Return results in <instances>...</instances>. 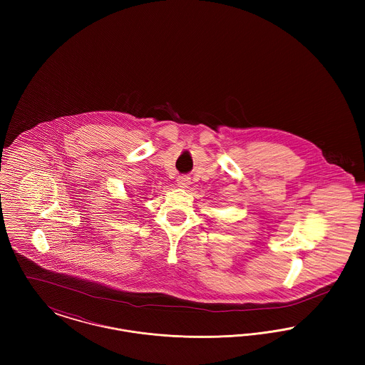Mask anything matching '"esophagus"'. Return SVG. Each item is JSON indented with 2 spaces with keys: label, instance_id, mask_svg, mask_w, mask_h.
Here are the masks:
<instances>
[{
  "label": "esophagus",
  "instance_id": "obj_1",
  "mask_svg": "<svg viewBox=\"0 0 365 365\" xmlns=\"http://www.w3.org/2000/svg\"><path fill=\"white\" fill-rule=\"evenodd\" d=\"M176 182H178V186L182 189H186L190 185V179L187 176H179Z\"/></svg>",
  "mask_w": 365,
  "mask_h": 365
}]
</instances>
